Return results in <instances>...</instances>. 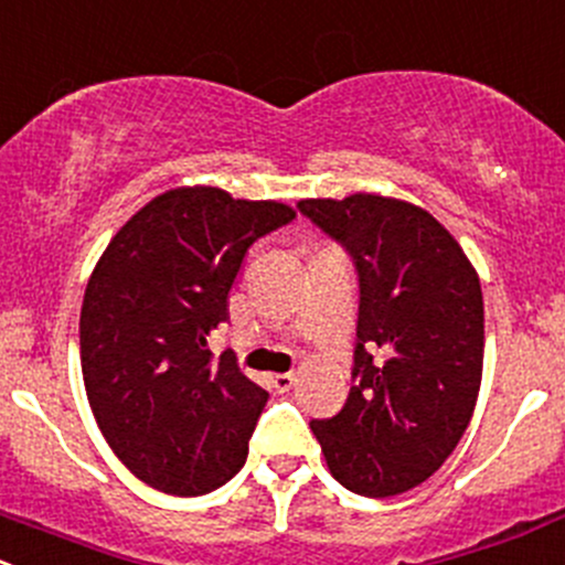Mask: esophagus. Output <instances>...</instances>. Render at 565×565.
<instances>
[{"label": "esophagus", "instance_id": "34e87169", "mask_svg": "<svg viewBox=\"0 0 565 565\" xmlns=\"http://www.w3.org/2000/svg\"><path fill=\"white\" fill-rule=\"evenodd\" d=\"M271 388H275L277 394H285V392H290V388H294V383H296V375H290V372H280V375H271Z\"/></svg>", "mask_w": 565, "mask_h": 565}]
</instances>
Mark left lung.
I'll return each mask as SVG.
<instances>
[{
	"mask_svg": "<svg viewBox=\"0 0 565 565\" xmlns=\"http://www.w3.org/2000/svg\"><path fill=\"white\" fill-rule=\"evenodd\" d=\"M296 209L351 255L359 277L351 394L310 427L345 490L408 492L446 462L473 416L484 362L479 275L413 203L356 193Z\"/></svg>",
	"mask_w": 565,
	"mask_h": 565,
	"instance_id": "obj_1",
	"label": "left lung"
}]
</instances>
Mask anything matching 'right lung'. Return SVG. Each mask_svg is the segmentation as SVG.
<instances>
[{"mask_svg": "<svg viewBox=\"0 0 565 565\" xmlns=\"http://www.w3.org/2000/svg\"><path fill=\"white\" fill-rule=\"evenodd\" d=\"M296 212L179 188L132 214L81 307V370L97 427L127 470L193 498L234 479L269 392L209 351L247 249Z\"/></svg>", "mask_w": 565, "mask_h": 565, "instance_id": "1", "label": "right lung"}]
</instances>
